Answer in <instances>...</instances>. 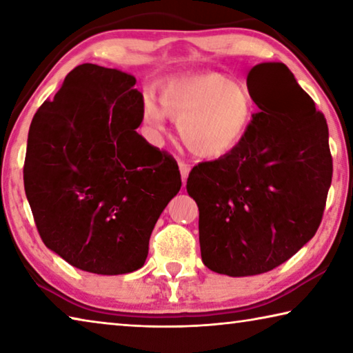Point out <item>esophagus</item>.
Returning <instances> with one entry per match:
<instances>
[{
	"instance_id": "1",
	"label": "esophagus",
	"mask_w": 353,
	"mask_h": 353,
	"mask_svg": "<svg viewBox=\"0 0 353 353\" xmlns=\"http://www.w3.org/2000/svg\"><path fill=\"white\" fill-rule=\"evenodd\" d=\"M179 170H181L182 181L187 182V177H188V172H190V165L187 162H183V160H179Z\"/></svg>"
}]
</instances>
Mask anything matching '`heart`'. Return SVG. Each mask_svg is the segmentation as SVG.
I'll use <instances>...</instances> for the list:
<instances>
[{"instance_id": "1", "label": "heart", "mask_w": 353, "mask_h": 353, "mask_svg": "<svg viewBox=\"0 0 353 353\" xmlns=\"http://www.w3.org/2000/svg\"><path fill=\"white\" fill-rule=\"evenodd\" d=\"M162 109L148 99L145 119L155 132L165 118L179 123L183 145L198 157L216 159L243 140L252 119V99L246 87L221 73L177 77L160 88Z\"/></svg>"}]
</instances>
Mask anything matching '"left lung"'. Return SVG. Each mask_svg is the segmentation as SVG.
<instances>
[{
    "label": "left lung",
    "mask_w": 353,
    "mask_h": 353,
    "mask_svg": "<svg viewBox=\"0 0 353 353\" xmlns=\"http://www.w3.org/2000/svg\"><path fill=\"white\" fill-rule=\"evenodd\" d=\"M248 88L260 112L243 140L187 181L202 261L230 277L271 271L312 240L333 174L325 118L290 68L255 65Z\"/></svg>",
    "instance_id": "1"
}]
</instances>
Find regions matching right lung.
<instances>
[{"label": "right lung", "mask_w": 353, "mask_h": 353, "mask_svg": "<svg viewBox=\"0 0 353 353\" xmlns=\"http://www.w3.org/2000/svg\"><path fill=\"white\" fill-rule=\"evenodd\" d=\"M135 83L121 70L82 63L29 128L23 181L40 238L87 272L140 270L182 185L176 160L137 132L145 109Z\"/></svg>", "instance_id": "add662e5"}]
</instances>
